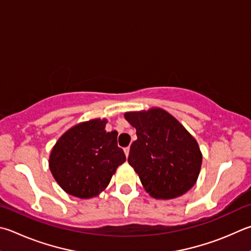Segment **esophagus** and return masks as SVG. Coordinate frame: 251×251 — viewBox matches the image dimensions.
Instances as JSON below:
<instances>
[{
  "label": "esophagus",
  "instance_id": "34e87169",
  "mask_svg": "<svg viewBox=\"0 0 251 251\" xmlns=\"http://www.w3.org/2000/svg\"><path fill=\"white\" fill-rule=\"evenodd\" d=\"M129 147H126V148H124V152H125V154H126V157H128V154H129Z\"/></svg>",
  "mask_w": 251,
  "mask_h": 251
}]
</instances>
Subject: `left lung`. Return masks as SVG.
Wrapping results in <instances>:
<instances>
[{"label": "left lung", "mask_w": 251, "mask_h": 251, "mask_svg": "<svg viewBox=\"0 0 251 251\" xmlns=\"http://www.w3.org/2000/svg\"><path fill=\"white\" fill-rule=\"evenodd\" d=\"M125 118L136 128L128 163L145 190L154 199L169 200L189 191L202 163L199 145L188 130L161 108L129 112Z\"/></svg>", "instance_id": "left-lung-1"}]
</instances>
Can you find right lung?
I'll return each instance as SVG.
<instances>
[{"instance_id":"1","label":"right lung","mask_w":251,"mask_h":251,"mask_svg":"<svg viewBox=\"0 0 251 251\" xmlns=\"http://www.w3.org/2000/svg\"><path fill=\"white\" fill-rule=\"evenodd\" d=\"M106 120H93L72 127L51 150L49 168L59 185L74 197L89 199L110 183L126 160L117 146V131H105Z\"/></svg>"}]
</instances>
